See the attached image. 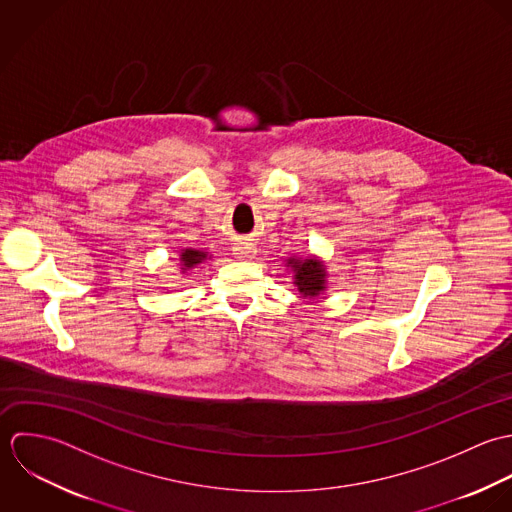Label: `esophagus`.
Here are the masks:
<instances>
[{
    "label": "esophagus",
    "instance_id": "obj_1",
    "mask_svg": "<svg viewBox=\"0 0 512 512\" xmlns=\"http://www.w3.org/2000/svg\"><path fill=\"white\" fill-rule=\"evenodd\" d=\"M255 253H257V249L251 243H239L233 247V255L239 259H251Z\"/></svg>",
    "mask_w": 512,
    "mask_h": 512
}]
</instances>
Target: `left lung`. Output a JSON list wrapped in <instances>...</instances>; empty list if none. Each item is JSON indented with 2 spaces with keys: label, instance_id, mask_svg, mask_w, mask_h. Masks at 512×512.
Masks as SVG:
<instances>
[{
  "label": "left lung",
  "instance_id": "left-lung-1",
  "mask_svg": "<svg viewBox=\"0 0 512 512\" xmlns=\"http://www.w3.org/2000/svg\"><path fill=\"white\" fill-rule=\"evenodd\" d=\"M291 267L295 269V285L299 287L301 293L305 295H318L320 291H324V269L318 261L314 259H305V261H299V259H289Z\"/></svg>",
  "mask_w": 512,
  "mask_h": 512
}]
</instances>
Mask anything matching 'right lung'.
I'll return each instance as SVG.
<instances>
[{
  "label": "right lung",
  "mask_w": 512,
  "mask_h": 512,
  "mask_svg": "<svg viewBox=\"0 0 512 512\" xmlns=\"http://www.w3.org/2000/svg\"><path fill=\"white\" fill-rule=\"evenodd\" d=\"M205 259L204 251H196V249H186L184 253H182V257H180V261H182V269L186 271V269H192L194 265H198V263H202Z\"/></svg>",
  "instance_id": "1"
}]
</instances>
